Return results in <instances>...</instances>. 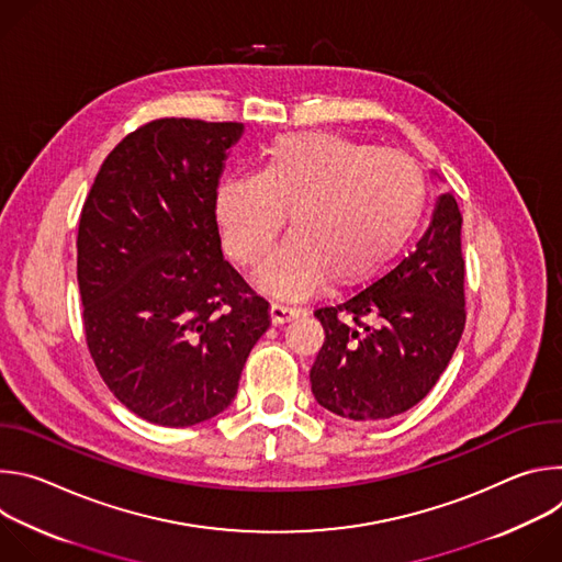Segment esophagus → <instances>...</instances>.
Returning a JSON list of instances; mask_svg holds the SVG:
<instances>
[{
	"label": "esophagus",
	"instance_id": "1",
	"mask_svg": "<svg viewBox=\"0 0 562 562\" xmlns=\"http://www.w3.org/2000/svg\"><path fill=\"white\" fill-rule=\"evenodd\" d=\"M300 313H302L300 306H289V304H282V302H273L271 308H269L273 325H284V323H289L291 317H295Z\"/></svg>",
	"mask_w": 562,
	"mask_h": 562
}]
</instances>
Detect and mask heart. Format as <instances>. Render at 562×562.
<instances>
[{
  "label": "heart",
  "instance_id": "obj_1",
  "mask_svg": "<svg viewBox=\"0 0 562 562\" xmlns=\"http://www.w3.org/2000/svg\"><path fill=\"white\" fill-rule=\"evenodd\" d=\"M226 251L260 269L289 213L291 239L265 271L278 295L323 284L353 286L405 247L425 209V180L403 153L375 150L334 133H284L260 155L256 176L215 191Z\"/></svg>",
  "mask_w": 562,
  "mask_h": 562
}]
</instances>
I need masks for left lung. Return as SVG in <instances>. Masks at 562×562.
Returning a JSON list of instances; mask_svg holds the SVG:
<instances>
[{
  "label": "left lung",
  "mask_w": 562,
  "mask_h": 562,
  "mask_svg": "<svg viewBox=\"0 0 562 562\" xmlns=\"http://www.w3.org/2000/svg\"><path fill=\"white\" fill-rule=\"evenodd\" d=\"M460 228L456 198L440 195L409 258L313 313L325 329L308 373L317 405L351 420H384L431 391L464 329Z\"/></svg>",
  "instance_id": "left-lung-1"
}]
</instances>
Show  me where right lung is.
<instances>
[{
    "mask_svg": "<svg viewBox=\"0 0 562 562\" xmlns=\"http://www.w3.org/2000/svg\"><path fill=\"white\" fill-rule=\"evenodd\" d=\"M239 122L165 117L104 159L77 233L93 362L120 403L162 427L222 414L269 302L224 260L215 191Z\"/></svg>",
    "mask_w": 562,
    "mask_h": 562,
    "instance_id": "add662e5",
    "label": "right lung"
}]
</instances>
